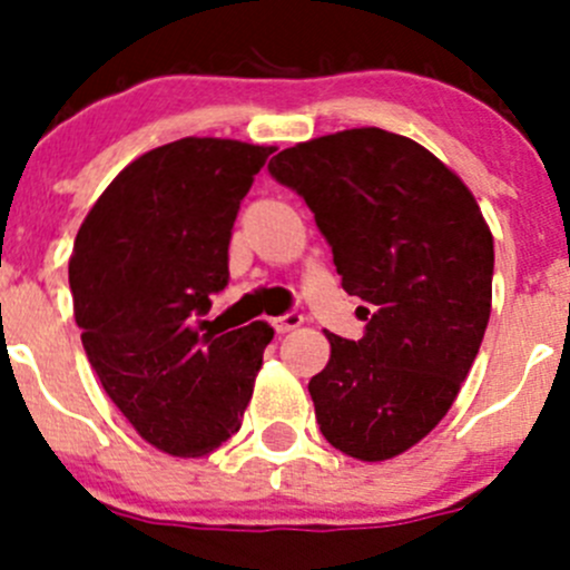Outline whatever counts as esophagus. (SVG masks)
Segmentation results:
<instances>
[{
    "mask_svg": "<svg viewBox=\"0 0 570 570\" xmlns=\"http://www.w3.org/2000/svg\"><path fill=\"white\" fill-rule=\"evenodd\" d=\"M301 325H303V314H297V312H289V314H284V317L273 320V327L278 333H289Z\"/></svg>",
    "mask_w": 570,
    "mask_h": 570,
    "instance_id": "1",
    "label": "esophagus"
}]
</instances>
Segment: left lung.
I'll return each instance as SVG.
<instances>
[{
    "label": "left lung",
    "mask_w": 570,
    "mask_h": 570,
    "mask_svg": "<svg viewBox=\"0 0 570 570\" xmlns=\"http://www.w3.org/2000/svg\"><path fill=\"white\" fill-rule=\"evenodd\" d=\"M269 176L295 189L347 295L358 342L327 333L312 377L327 444L358 461L402 455L455 402L491 317L493 237L474 195L411 137L364 126L284 148Z\"/></svg>",
    "instance_id": "left-lung-1"
}]
</instances>
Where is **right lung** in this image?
<instances>
[{
    "label": "right lung",
    "instance_id": "obj_1",
    "mask_svg": "<svg viewBox=\"0 0 570 570\" xmlns=\"http://www.w3.org/2000/svg\"><path fill=\"white\" fill-rule=\"evenodd\" d=\"M275 148L181 137L126 165L79 226L73 317L109 400L157 450L204 458L243 424L267 322L215 336L195 317L228 284V243Z\"/></svg>",
    "mask_w": 570,
    "mask_h": 570
}]
</instances>
